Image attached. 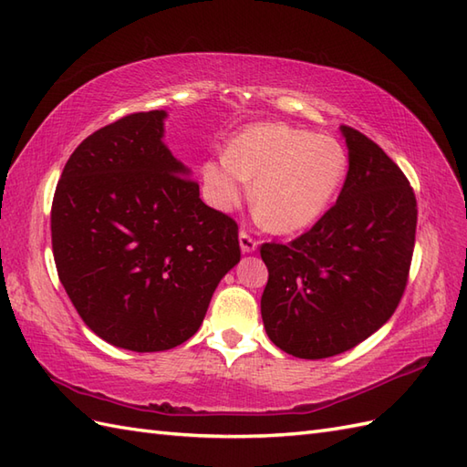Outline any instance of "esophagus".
I'll list each match as a JSON object with an SVG mask.
<instances>
[{
    "label": "esophagus",
    "instance_id": "34e87169",
    "mask_svg": "<svg viewBox=\"0 0 467 467\" xmlns=\"http://www.w3.org/2000/svg\"><path fill=\"white\" fill-rule=\"evenodd\" d=\"M238 241H241V250H243L244 254H248V253H254L256 246H258L256 238L250 236L246 231H241V234H238Z\"/></svg>",
    "mask_w": 467,
    "mask_h": 467
}]
</instances>
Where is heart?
I'll return each mask as SVG.
<instances>
[{
  "mask_svg": "<svg viewBox=\"0 0 467 467\" xmlns=\"http://www.w3.org/2000/svg\"><path fill=\"white\" fill-rule=\"evenodd\" d=\"M348 158L331 136L280 122L243 130L226 155L201 167L211 205L229 213L241 205L254 182L253 201L272 231L294 233L317 221L343 183Z\"/></svg>",
  "mask_w": 467,
  "mask_h": 467,
  "instance_id": "obj_1",
  "label": "heart"
}]
</instances>
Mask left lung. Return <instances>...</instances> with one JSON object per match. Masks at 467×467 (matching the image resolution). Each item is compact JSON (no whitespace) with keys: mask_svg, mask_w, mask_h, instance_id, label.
<instances>
[{"mask_svg":"<svg viewBox=\"0 0 467 467\" xmlns=\"http://www.w3.org/2000/svg\"><path fill=\"white\" fill-rule=\"evenodd\" d=\"M349 171L337 202L290 244L265 243L260 312L270 341L300 358L349 351L382 327L409 282L416 197L373 140L341 126Z\"/></svg>","mask_w":467,"mask_h":467,"instance_id":"8db88e82","label":"left lung"}]
</instances>
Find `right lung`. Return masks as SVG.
<instances>
[{
  "label": "right lung",
  "mask_w": 467,
  "mask_h": 467,
  "mask_svg": "<svg viewBox=\"0 0 467 467\" xmlns=\"http://www.w3.org/2000/svg\"><path fill=\"white\" fill-rule=\"evenodd\" d=\"M163 110L94 131L58 179L51 238L58 280L99 337L136 353L193 337L241 260L238 224L199 197L167 150Z\"/></svg>",
  "instance_id": "1"
}]
</instances>
